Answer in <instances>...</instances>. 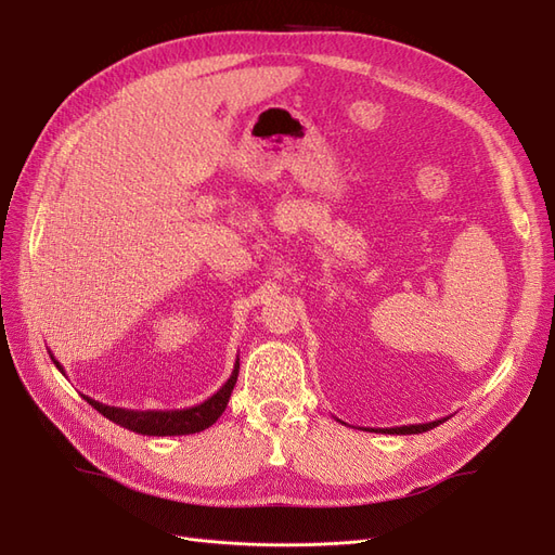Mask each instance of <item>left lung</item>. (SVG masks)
I'll return each instance as SVG.
<instances>
[{"instance_id":"obj_1","label":"left lung","mask_w":555,"mask_h":555,"mask_svg":"<svg viewBox=\"0 0 555 555\" xmlns=\"http://www.w3.org/2000/svg\"><path fill=\"white\" fill-rule=\"evenodd\" d=\"M447 418H438V422H430V424H412V426H396L389 430H382V433H391V435H416V433H426L435 426H440Z\"/></svg>"}]
</instances>
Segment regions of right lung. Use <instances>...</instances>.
<instances>
[{"label":"right lung","mask_w":555,"mask_h":555,"mask_svg":"<svg viewBox=\"0 0 555 555\" xmlns=\"http://www.w3.org/2000/svg\"><path fill=\"white\" fill-rule=\"evenodd\" d=\"M53 363L57 365V371L64 375V367L60 365V361L50 354ZM238 359L233 363V373L231 377L220 386V391L212 393L208 400L198 402L194 408H182V410H127V408H113V405H104L90 396H82L90 405L104 414L106 418H111L113 424L122 426L127 430L141 433V435H155V438H166V435H192V433H201L210 428L217 418L222 416V412L227 410V402L231 398L233 386H236L238 379Z\"/></svg>","instance_id":"obj_1"}]
</instances>
